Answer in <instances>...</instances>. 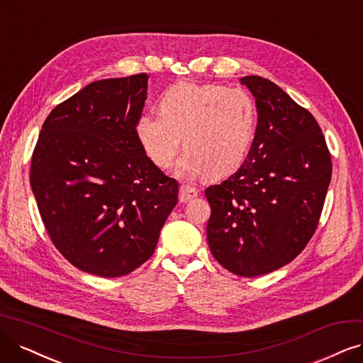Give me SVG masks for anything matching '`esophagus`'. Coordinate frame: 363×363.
<instances>
[{
  "label": "esophagus",
  "mask_w": 363,
  "mask_h": 363,
  "mask_svg": "<svg viewBox=\"0 0 363 363\" xmlns=\"http://www.w3.org/2000/svg\"><path fill=\"white\" fill-rule=\"evenodd\" d=\"M197 196H199V191H197V189H194V186L181 185V189H179V202L181 203L190 202L191 199H194Z\"/></svg>",
  "instance_id": "esophagus-1"
}]
</instances>
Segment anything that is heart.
<instances>
[{
    "instance_id": "obj_1",
    "label": "heart",
    "mask_w": 363,
    "mask_h": 363,
    "mask_svg": "<svg viewBox=\"0 0 363 363\" xmlns=\"http://www.w3.org/2000/svg\"><path fill=\"white\" fill-rule=\"evenodd\" d=\"M160 113H142L134 134L143 154L160 169L173 164L182 177L217 179L247 160L257 134V104L244 89L178 82L160 96Z\"/></svg>"
}]
</instances>
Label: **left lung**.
<instances>
[{"mask_svg":"<svg viewBox=\"0 0 363 363\" xmlns=\"http://www.w3.org/2000/svg\"><path fill=\"white\" fill-rule=\"evenodd\" d=\"M256 99L257 134L229 179L211 185L208 244L239 277L290 263L310 242L325 205L332 160L315 118L260 76L240 79Z\"/></svg>","mask_w":363,"mask_h":363,"instance_id":"8db88e82","label":"left lung"}]
</instances>
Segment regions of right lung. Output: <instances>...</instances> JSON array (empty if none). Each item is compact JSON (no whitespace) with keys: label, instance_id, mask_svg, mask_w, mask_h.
Here are the masks:
<instances>
[{"label":"right lung","instance_id":"obj_1","mask_svg":"<svg viewBox=\"0 0 363 363\" xmlns=\"http://www.w3.org/2000/svg\"><path fill=\"white\" fill-rule=\"evenodd\" d=\"M147 74L96 80L53 109L30 182L53 245L77 269L123 277L150 259L178 203V182L134 134Z\"/></svg>","mask_w":363,"mask_h":363}]
</instances>
